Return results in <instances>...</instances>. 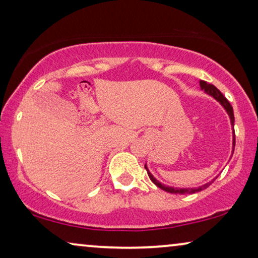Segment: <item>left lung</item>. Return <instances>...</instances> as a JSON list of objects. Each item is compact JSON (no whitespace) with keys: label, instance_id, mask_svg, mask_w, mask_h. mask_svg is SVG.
Here are the masks:
<instances>
[{"label":"left lung","instance_id":"8db88e82","mask_svg":"<svg viewBox=\"0 0 258 258\" xmlns=\"http://www.w3.org/2000/svg\"><path fill=\"white\" fill-rule=\"evenodd\" d=\"M200 87H201V89L205 91V93L208 94V95H211L212 97H214V99H216L218 102H219L220 105L224 107V109L226 110L227 114H229L230 120H231V125H232V127H233V125H234L233 108H232V106L230 105L229 101L226 100V97H225L223 94L220 93V90L218 89L217 87H214L213 84H210V83L205 82V81H200ZM232 144H233L232 145V155H233L234 144H236V140H234V130H233V143H232ZM145 169H146V171H148V175H149L150 180H151L153 183L157 185L158 188H161V189H163V190L168 191V193H171V194H194V193H198V191H201V190H204V189H206L207 187H210L212 182H213L217 178V177L213 178V180H212V181L200 185V187H195V188H174V187H170V185L163 184L159 181L156 180V178L153 177V175L151 174V172L149 171L148 165H146V164H145Z\"/></svg>","mask_w":258,"mask_h":258}]
</instances>
